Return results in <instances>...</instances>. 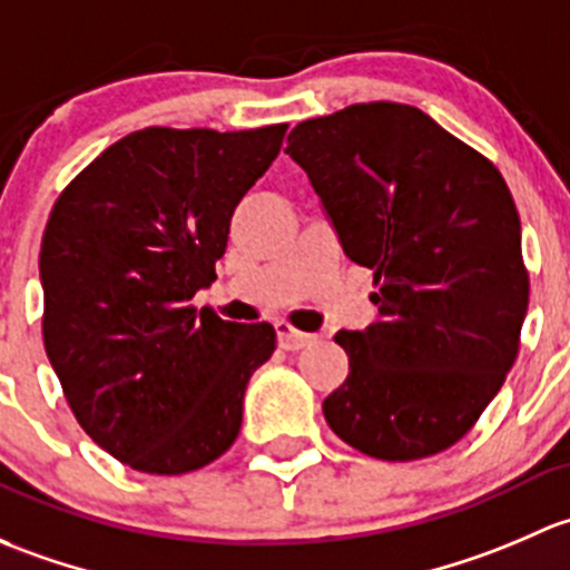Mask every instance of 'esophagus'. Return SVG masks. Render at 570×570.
Masks as SVG:
<instances>
[{
	"instance_id": "1",
	"label": "esophagus",
	"mask_w": 570,
	"mask_h": 570,
	"mask_svg": "<svg viewBox=\"0 0 570 570\" xmlns=\"http://www.w3.org/2000/svg\"><path fill=\"white\" fill-rule=\"evenodd\" d=\"M274 328H277L279 348H285V351H298V348H304V345H309L315 340L313 334L298 332V328H293L291 324H287V321H277Z\"/></svg>"
}]
</instances>
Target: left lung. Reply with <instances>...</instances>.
Wrapping results in <instances>:
<instances>
[{"instance_id": "obj_1", "label": "left lung", "mask_w": 570, "mask_h": 570, "mask_svg": "<svg viewBox=\"0 0 570 570\" xmlns=\"http://www.w3.org/2000/svg\"><path fill=\"white\" fill-rule=\"evenodd\" d=\"M285 154L379 285V321L334 334L348 375L324 401L328 428L381 461L453 448L504 384L530 304L500 169L425 111L390 101L298 122Z\"/></svg>"}]
</instances>
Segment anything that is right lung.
Listing matches in <instances>:
<instances>
[{"label": "right lung", "instance_id": "obj_1", "mask_svg": "<svg viewBox=\"0 0 570 570\" xmlns=\"http://www.w3.org/2000/svg\"><path fill=\"white\" fill-rule=\"evenodd\" d=\"M285 131L142 128L87 164L51 208L46 354L87 436L137 472H191L242 431L246 384L277 332L189 302L216 279L233 210Z\"/></svg>", "mask_w": 570, "mask_h": 570}]
</instances>
